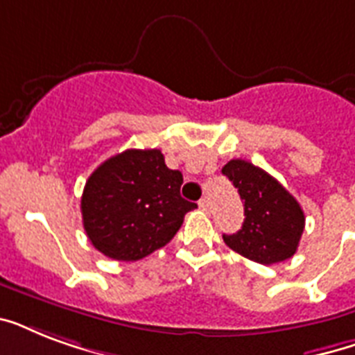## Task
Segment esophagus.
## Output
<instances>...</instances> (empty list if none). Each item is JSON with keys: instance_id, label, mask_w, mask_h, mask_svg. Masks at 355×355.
I'll return each instance as SVG.
<instances>
[{"instance_id": "esophagus-1", "label": "esophagus", "mask_w": 355, "mask_h": 355, "mask_svg": "<svg viewBox=\"0 0 355 355\" xmlns=\"http://www.w3.org/2000/svg\"><path fill=\"white\" fill-rule=\"evenodd\" d=\"M199 208L202 211H210V208H211L210 200H208V199H200L199 200Z\"/></svg>"}]
</instances>
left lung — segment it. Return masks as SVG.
<instances>
[{"mask_svg":"<svg viewBox=\"0 0 355 355\" xmlns=\"http://www.w3.org/2000/svg\"><path fill=\"white\" fill-rule=\"evenodd\" d=\"M223 175L245 202V221L236 234H223L228 247L256 263L286 261L297 252L306 217L297 199L269 173L247 160H230Z\"/></svg>","mask_w":355,"mask_h":355,"instance_id":"8db88e82","label":"left lung"}]
</instances>
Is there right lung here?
Wrapping results in <instances>:
<instances>
[{
	"mask_svg": "<svg viewBox=\"0 0 355 355\" xmlns=\"http://www.w3.org/2000/svg\"><path fill=\"white\" fill-rule=\"evenodd\" d=\"M182 173L169 169L158 149H127L86 180L80 211L86 236L105 256L136 261L166 247L197 208L182 199Z\"/></svg>",
	"mask_w": 355,
	"mask_h": 355,
	"instance_id": "1",
	"label": "right lung"
}]
</instances>
